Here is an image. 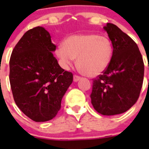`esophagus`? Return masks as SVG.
I'll use <instances>...</instances> for the list:
<instances>
[{"mask_svg":"<svg viewBox=\"0 0 149 149\" xmlns=\"http://www.w3.org/2000/svg\"><path fill=\"white\" fill-rule=\"evenodd\" d=\"M81 77L79 76H77V75H74L73 76V81H74V82H77L78 81L80 80Z\"/></svg>","mask_w":149,"mask_h":149,"instance_id":"obj_1","label":"esophagus"}]
</instances>
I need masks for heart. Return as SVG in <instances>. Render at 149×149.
<instances>
[{
    "label": "heart",
    "mask_w": 149,
    "mask_h": 149,
    "mask_svg": "<svg viewBox=\"0 0 149 149\" xmlns=\"http://www.w3.org/2000/svg\"><path fill=\"white\" fill-rule=\"evenodd\" d=\"M113 48L110 40L94 34L69 36L58 47L57 57L67 68L77 58V66L85 76H97L105 71L111 62Z\"/></svg>",
    "instance_id": "1"
}]
</instances>
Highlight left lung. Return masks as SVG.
<instances>
[{
    "instance_id": "left-lung-1",
    "label": "left lung",
    "mask_w": 149,
    "mask_h": 149,
    "mask_svg": "<svg viewBox=\"0 0 149 149\" xmlns=\"http://www.w3.org/2000/svg\"><path fill=\"white\" fill-rule=\"evenodd\" d=\"M104 29L112 42L111 62L102 74L93 79L90 95L94 109L103 115L123 113L139 99L144 63L137 44L120 28L107 23Z\"/></svg>"
}]
</instances>
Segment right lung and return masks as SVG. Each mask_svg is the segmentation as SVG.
Returning a JSON list of instances; mask_svg holds the SVG:
<instances>
[{"label": "right lung", "mask_w": 149, "mask_h": 149, "mask_svg": "<svg viewBox=\"0 0 149 149\" xmlns=\"http://www.w3.org/2000/svg\"><path fill=\"white\" fill-rule=\"evenodd\" d=\"M56 46L42 26L28 30L12 51L9 80L18 107L35 122L52 120L73 82V73L65 71L52 52Z\"/></svg>", "instance_id": "add662e5"}]
</instances>
